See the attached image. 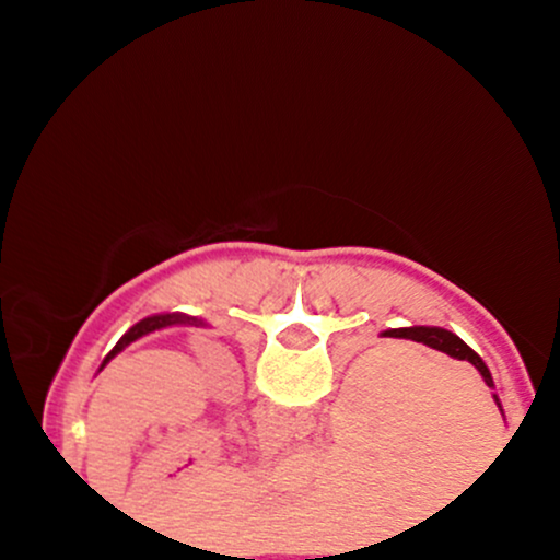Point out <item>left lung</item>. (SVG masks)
<instances>
[{
    "label": "left lung",
    "instance_id": "1",
    "mask_svg": "<svg viewBox=\"0 0 560 560\" xmlns=\"http://www.w3.org/2000/svg\"><path fill=\"white\" fill-rule=\"evenodd\" d=\"M173 324H191V326H202V320L189 318V316H178V313H165V316H150V318L139 320L137 326H131V329H128V331L124 334V337L118 339V345L113 347L110 355L105 358V363H110L113 358L118 355V352L124 350L126 345H131V342H133V339L144 337V334H150V331H155V329H165V326H173ZM105 363H102V369H105Z\"/></svg>",
    "mask_w": 560,
    "mask_h": 560
}]
</instances>
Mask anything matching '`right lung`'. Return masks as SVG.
I'll return each instance as SVG.
<instances>
[{
	"label": "right lung",
	"mask_w": 560,
	"mask_h": 560,
	"mask_svg": "<svg viewBox=\"0 0 560 560\" xmlns=\"http://www.w3.org/2000/svg\"><path fill=\"white\" fill-rule=\"evenodd\" d=\"M384 337H397V339H413V342H423L429 347H434V350L440 352H447L450 358H458V361H468L474 365V369L479 371L481 378L487 382V387H494L492 384V376L490 371H487V365L481 363V358L477 352L468 347L464 339L455 337V334H450L445 329H429V326H413V329H392V331H384ZM494 402H498V397H494ZM500 408V402H498Z\"/></svg>",
	"instance_id": "obj_1"
}]
</instances>
